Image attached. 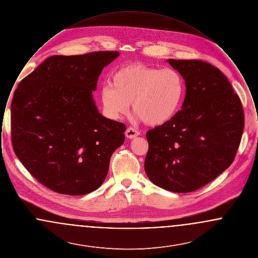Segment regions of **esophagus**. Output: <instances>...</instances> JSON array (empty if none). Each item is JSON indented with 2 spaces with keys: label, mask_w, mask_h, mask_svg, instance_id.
<instances>
[{
  "label": "esophagus",
  "mask_w": 258,
  "mask_h": 258,
  "mask_svg": "<svg viewBox=\"0 0 258 258\" xmlns=\"http://www.w3.org/2000/svg\"><path fill=\"white\" fill-rule=\"evenodd\" d=\"M137 135H139V132H138L136 128H135V127L130 126V127L126 128V131H125V136H126L127 138L133 139V138L136 137Z\"/></svg>",
  "instance_id": "obj_1"
}]
</instances>
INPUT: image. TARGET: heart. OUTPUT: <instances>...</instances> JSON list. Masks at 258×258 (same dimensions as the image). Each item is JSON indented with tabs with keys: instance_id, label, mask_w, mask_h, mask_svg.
I'll return each mask as SVG.
<instances>
[{
	"instance_id": "b5f03b06",
	"label": "heart",
	"mask_w": 258,
	"mask_h": 258,
	"mask_svg": "<svg viewBox=\"0 0 258 258\" xmlns=\"http://www.w3.org/2000/svg\"><path fill=\"white\" fill-rule=\"evenodd\" d=\"M185 95L183 75L173 68L161 69L136 61L123 66L111 76V86L101 88L105 114L117 119L133 103L135 114L150 126L172 121L181 110Z\"/></svg>"
}]
</instances>
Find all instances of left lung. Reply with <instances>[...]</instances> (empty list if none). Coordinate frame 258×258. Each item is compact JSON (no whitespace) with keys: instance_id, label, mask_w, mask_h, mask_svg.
<instances>
[{"instance_id":"8db88e82","label":"left lung","mask_w":258,"mask_h":258,"mask_svg":"<svg viewBox=\"0 0 258 258\" xmlns=\"http://www.w3.org/2000/svg\"><path fill=\"white\" fill-rule=\"evenodd\" d=\"M167 61L183 75L182 109L148 131L144 169L153 184L173 192L204 186L230 166L244 132L239 96L221 71L201 60Z\"/></svg>"}]
</instances>
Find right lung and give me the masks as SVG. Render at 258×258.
Here are the masks:
<instances>
[{
	"label": "right lung",
	"instance_id": "right-lung-1",
	"mask_svg": "<svg viewBox=\"0 0 258 258\" xmlns=\"http://www.w3.org/2000/svg\"><path fill=\"white\" fill-rule=\"evenodd\" d=\"M118 51L47 58L22 79L12 101V143L40 184L68 196L98 188L125 124L98 113L92 91Z\"/></svg>",
	"mask_w": 258,
	"mask_h": 258
}]
</instances>
